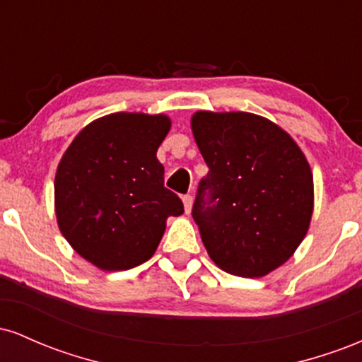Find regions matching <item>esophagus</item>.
Here are the masks:
<instances>
[{"mask_svg":"<svg viewBox=\"0 0 362 362\" xmlns=\"http://www.w3.org/2000/svg\"><path fill=\"white\" fill-rule=\"evenodd\" d=\"M182 201H184V207H185V213L190 214V211H192V195L187 194L182 197Z\"/></svg>","mask_w":362,"mask_h":362,"instance_id":"esophagus-1","label":"esophagus"}]
</instances>
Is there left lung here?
I'll return each instance as SVG.
<instances>
[{
	"instance_id": "obj_1",
	"label": "left lung",
	"mask_w": 362,
	"mask_h": 362,
	"mask_svg": "<svg viewBox=\"0 0 362 362\" xmlns=\"http://www.w3.org/2000/svg\"><path fill=\"white\" fill-rule=\"evenodd\" d=\"M209 167L192 218L213 262L240 277L267 276L300 247L313 214V175L279 126L248 112H195Z\"/></svg>"
}]
</instances>
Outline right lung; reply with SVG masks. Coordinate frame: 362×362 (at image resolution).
Segmentation results:
<instances>
[{
  "label": "right lung",
  "instance_id": "obj_1",
  "mask_svg": "<svg viewBox=\"0 0 362 362\" xmlns=\"http://www.w3.org/2000/svg\"><path fill=\"white\" fill-rule=\"evenodd\" d=\"M167 115L117 112L88 124L61 158L54 182L62 236L102 271H127L155 253L180 197L163 185L158 146Z\"/></svg>",
  "mask_w": 362,
  "mask_h": 362
}]
</instances>
